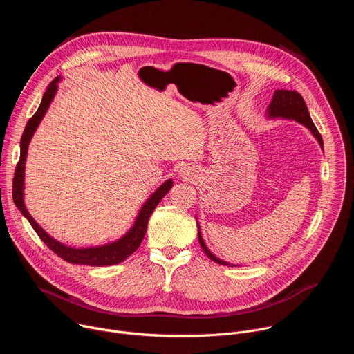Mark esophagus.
Here are the masks:
<instances>
[{
    "mask_svg": "<svg viewBox=\"0 0 354 354\" xmlns=\"http://www.w3.org/2000/svg\"><path fill=\"white\" fill-rule=\"evenodd\" d=\"M179 172H180V176H183L185 179H192V172L189 168H182Z\"/></svg>",
    "mask_w": 354,
    "mask_h": 354,
    "instance_id": "1",
    "label": "esophagus"
}]
</instances>
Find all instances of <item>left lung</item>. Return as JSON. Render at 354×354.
Returning a JSON list of instances; mask_svg holds the SVG:
<instances>
[{"mask_svg":"<svg viewBox=\"0 0 354 354\" xmlns=\"http://www.w3.org/2000/svg\"><path fill=\"white\" fill-rule=\"evenodd\" d=\"M268 118L269 119H279L280 118V119H288V120L298 122L299 124L306 126L314 134V137L318 140L321 148H324L322 137H321L319 131L317 130V127H315V124H314V122L310 116V112H308V108L304 102V99H302V96L297 91H287V89L274 91L273 99H272V102L268 108ZM197 231H198L197 236H198L200 246H201V249L205 250V254L212 261H214L216 263L224 265V266H235V265H230V263L221 261L220 258H217L213 254V252L207 248L203 238H201V231H200L198 223H197Z\"/></svg>","mask_w":354,"mask_h":354,"instance_id":"left-lung-1","label":"left lung"}]
</instances>
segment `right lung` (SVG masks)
<instances>
[{"mask_svg": "<svg viewBox=\"0 0 354 354\" xmlns=\"http://www.w3.org/2000/svg\"><path fill=\"white\" fill-rule=\"evenodd\" d=\"M60 80H62V77H56L52 82L48 84L44 95L41 97L39 109L36 111V113L26 123V127H25L24 134L21 137V157H19V162H18L17 169H15L14 185H12V197H14L17 207L19 209L22 216L25 218H28V221L30 223L32 228L36 231L39 238L50 249H52L57 257H60L66 262L74 263V265H86V266L118 265V263L123 262L124 259H127L133 254V252H136V249L140 246V243H141V241L145 235V231H147L149 216L153 214L154 209L158 206V203L162 200V197L171 190V187L174 186V182H172V179L165 180L153 194L148 197V200L140 209L131 228L122 238H119L115 242L99 245V246H91V248H73V246H67V245L59 242L57 239L50 236L33 220V217L26 210L25 201H24V189H25V186H24L25 180L24 179H25V162H26L29 142H30V140L33 137V133L36 131L39 123L44 118L50 104H52V100H53V97L57 92V88H59L57 84H59Z\"/></svg>", "mask_w": 354, "mask_h": 354, "instance_id": "1", "label": "right lung"}]
</instances>
